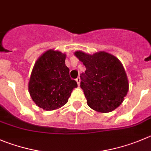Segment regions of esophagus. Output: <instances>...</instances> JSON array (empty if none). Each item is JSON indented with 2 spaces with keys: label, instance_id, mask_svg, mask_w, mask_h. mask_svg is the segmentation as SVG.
<instances>
[{
  "label": "esophagus",
  "instance_id": "1",
  "mask_svg": "<svg viewBox=\"0 0 151 151\" xmlns=\"http://www.w3.org/2000/svg\"><path fill=\"white\" fill-rule=\"evenodd\" d=\"M76 81H77V85L80 86V77H77V78L76 79Z\"/></svg>",
  "mask_w": 151,
  "mask_h": 151
}]
</instances>
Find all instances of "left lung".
I'll list each match as a JSON object with an SVG mask.
<instances>
[{"label": "left lung", "instance_id": "1", "mask_svg": "<svg viewBox=\"0 0 151 151\" xmlns=\"http://www.w3.org/2000/svg\"><path fill=\"white\" fill-rule=\"evenodd\" d=\"M74 55L86 66L80 87L87 104L103 113L112 112L124 101L129 83L123 65L114 55L105 51L90 54L77 50Z\"/></svg>", "mask_w": 151, "mask_h": 151}]
</instances>
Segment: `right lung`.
I'll return each instance as SVG.
<instances>
[{"label": "right lung", "mask_w": 151, "mask_h": 151, "mask_svg": "<svg viewBox=\"0 0 151 151\" xmlns=\"http://www.w3.org/2000/svg\"><path fill=\"white\" fill-rule=\"evenodd\" d=\"M65 58V53L50 49L39 56L33 66L28 91L35 104L44 110L61 108L77 87L69 75Z\"/></svg>", "instance_id": "obj_1"}]
</instances>
